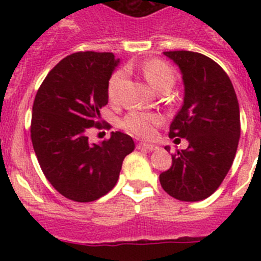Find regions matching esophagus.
Here are the masks:
<instances>
[{"mask_svg": "<svg viewBox=\"0 0 261 261\" xmlns=\"http://www.w3.org/2000/svg\"><path fill=\"white\" fill-rule=\"evenodd\" d=\"M137 149H142V150H147V151H154V150H158L159 146L153 144H145V142H140L137 145Z\"/></svg>", "mask_w": 261, "mask_h": 261, "instance_id": "1", "label": "esophagus"}]
</instances>
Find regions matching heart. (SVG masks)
<instances>
[{
	"mask_svg": "<svg viewBox=\"0 0 261 261\" xmlns=\"http://www.w3.org/2000/svg\"><path fill=\"white\" fill-rule=\"evenodd\" d=\"M141 71L145 80L156 91L171 87L174 84L175 74L171 66L162 60H149L141 66ZM125 82V71L117 70L111 75L107 85V95L111 102H119L121 89ZM162 124V117L156 114L149 112H129L123 120V128L126 132L132 133L141 138H151L155 135V130Z\"/></svg>",
	"mask_w": 261,
	"mask_h": 261,
	"instance_id": "1",
	"label": "heart"
}]
</instances>
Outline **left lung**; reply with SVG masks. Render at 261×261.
<instances>
[{"instance_id": "left-lung-1", "label": "left lung", "mask_w": 261, "mask_h": 261, "mask_svg": "<svg viewBox=\"0 0 261 261\" xmlns=\"http://www.w3.org/2000/svg\"><path fill=\"white\" fill-rule=\"evenodd\" d=\"M163 53L179 66L184 82L183 106L168 136L187 138L188 147L172 154L171 167L159 181L175 199L200 201L216 192L235 158L241 137L238 99L229 75L212 59L190 50Z\"/></svg>"}]
</instances>
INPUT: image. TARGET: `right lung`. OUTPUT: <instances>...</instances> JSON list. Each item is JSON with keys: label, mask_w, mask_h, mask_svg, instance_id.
Returning <instances> with one entry per match:
<instances>
[{"label": "right lung", "mask_w": 261, "mask_h": 261, "mask_svg": "<svg viewBox=\"0 0 261 261\" xmlns=\"http://www.w3.org/2000/svg\"><path fill=\"white\" fill-rule=\"evenodd\" d=\"M120 60L110 52L69 55L48 73L32 106L31 140L36 158L53 188L78 202L95 201L117 183L123 161L135 150L132 137L112 132L90 144L100 128L107 85Z\"/></svg>", "instance_id": "right-lung-1"}]
</instances>
